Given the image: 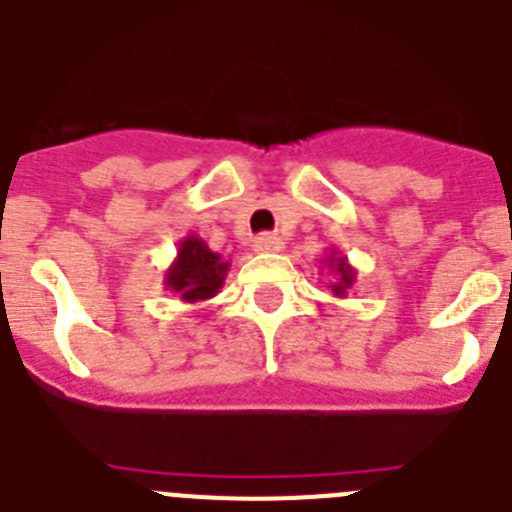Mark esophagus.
Instances as JSON below:
<instances>
[{
    "mask_svg": "<svg viewBox=\"0 0 512 512\" xmlns=\"http://www.w3.org/2000/svg\"><path fill=\"white\" fill-rule=\"evenodd\" d=\"M280 247H283V242H280V237H275V234H260V237H255V242H252V250L255 252H278Z\"/></svg>",
    "mask_w": 512,
    "mask_h": 512,
    "instance_id": "obj_1",
    "label": "esophagus"
}]
</instances>
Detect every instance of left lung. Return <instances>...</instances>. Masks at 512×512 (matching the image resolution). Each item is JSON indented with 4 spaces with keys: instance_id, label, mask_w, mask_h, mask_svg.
I'll return each mask as SVG.
<instances>
[{
    "instance_id": "obj_1",
    "label": "left lung",
    "mask_w": 512,
    "mask_h": 512,
    "mask_svg": "<svg viewBox=\"0 0 512 512\" xmlns=\"http://www.w3.org/2000/svg\"><path fill=\"white\" fill-rule=\"evenodd\" d=\"M324 265L329 267L331 273L336 275L334 283H329L331 293H334L336 298L347 296V290L352 288L354 280H357V270H354V267L349 265L347 257L339 255V250H329V255L324 257Z\"/></svg>"
}]
</instances>
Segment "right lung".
I'll list each match as a JSON object with an SVG mask.
<instances>
[{
  "mask_svg": "<svg viewBox=\"0 0 512 512\" xmlns=\"http://www.w3.org/2000/svg\"><path fill=\"white\" fill-rule=\"evenodd\" d=\"M229 262L219 252H211L204 239L188 234L178 242L176 260L165 270V288L186 303H201L222 290Z\"/></svg>",
  "mask_w": 512,
  "mask_h": 512,
  "instance_id": "add662e5",
  "label": "right lung"
}]
</instances>
